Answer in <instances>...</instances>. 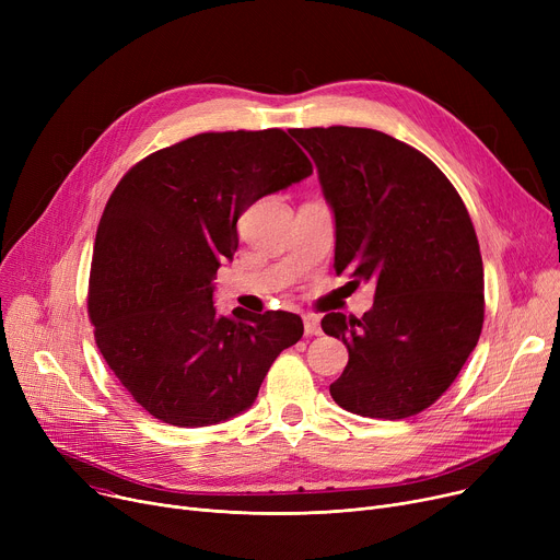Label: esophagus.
<instances>
[{
	"mask_svg": "<svg viewBox=\"0 0 560 560\" xmlns=\"http://www.w3.org/2000/svg\"><path fill=\"white\" fill-rule=\"evenodd\" d=\"M304 331L308 336H319L322 334V327H319V317L313 315V313H306L304 315Z\"/></svg>",
	"mask_w": 560,
	"mask_h": 560,
	"instance_id": "obj_1",
	"label": "esophagus"
}]
</instances>
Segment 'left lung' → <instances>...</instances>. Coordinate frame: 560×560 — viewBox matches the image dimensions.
I'll use <instances>...</instances> for the list:
<instances>
[{
	"instance_id": "left-lung-1",
	"label": "left lung",
	"mask_w": 560,
	"mask_h": 560,
	"mask_svg": "<svg viewBox=\"0 0 560 560\" xmlns=\"http://www.w3.org/2000/svg\"><path fill=\"white\" fill-rule=\"evenodd\" d=\"M336 215L338 275L372 281L359 319L327 313L349 361L331 397L349 413L404 420L454 384L483 327V260L447 176L416 147L361 127L290 129Z\"/></svg>"
}]
</instances>
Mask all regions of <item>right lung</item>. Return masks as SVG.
<instances>
[{"label":"right lung","instance_id":"1","mask_svg":"<svg viewBox=\"0 0 560 560\" xmlns=\"http://www.w3.org/2000/svg\"><path fill=\"white\" fill-rule=\"evenodd\" d=\"M313 174L281 129L206 131L138 161L100 220L88 315L102 357L156 420L197 429L243 413L302 317L220 315L213 277L238 249V218Z\"/></svg>","mask_w":560,"mask_h":560}]
</instances>
